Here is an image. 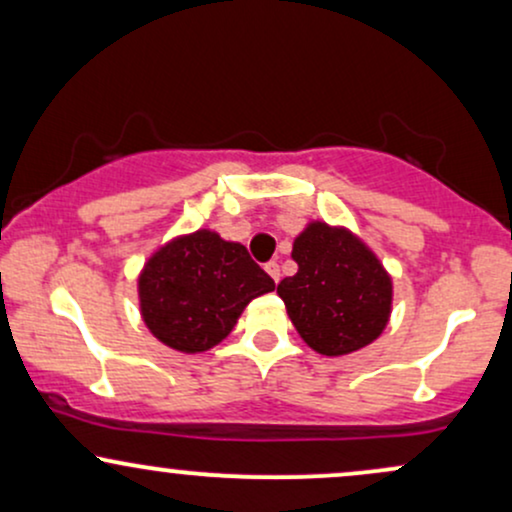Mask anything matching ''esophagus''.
<instances>
[{"label":"esophagus","mask_w":512,"mask_h":512,"mask_svg":"<svg viewBox=\"0 0 512 512\" xmlns=\"http://www.w3.org/2000/svg\"><path fill=\"white\" fill-rule=\"evenodd\" d=\"M264 269H267V274L272 276V279L276 281V284H279V279H281V269H279V264H276V262H267V264H264Z\"/></svg>","instance_id":"esophagus-1"}]
</instances>
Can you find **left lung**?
<instances>
[{"instance_id":"1","label":"left lung","mask_w":512,"mask_h":512,"mask_svg":"<svg viewBox=\"0 0 512 512\" xmlns=\"http://www.w3.org/2000/svg\"><path fill=\"white\" fill-rule=\"evenodd\" d=\"M298 272L276 293L303 342L342 356L380 337L392 305V281L378 257L344 228L310 223L293 243Z\"/></svg>"}]
</instances>
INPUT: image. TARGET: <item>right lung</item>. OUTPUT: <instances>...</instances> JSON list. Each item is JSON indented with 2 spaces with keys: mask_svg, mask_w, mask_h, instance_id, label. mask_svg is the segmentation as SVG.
<instances>
[{
  "mask_svg": "<svg viewBox=\"0 0 512 512\" xmlns=\"http://www.w3.org/2000/svg\"><path fill=\"white\" fill-rule=\"evenodd\" d=\"M274 281L240 243L197 231L161 248L139 276L146 327L175 351L197 354L231 334L252 298Z\"/></svg>",
  "mask_w": 512,
  "mask_h": 512,
  "instance_id": "1",
  "label": "right lung"
}]
</instances>
